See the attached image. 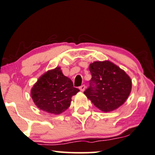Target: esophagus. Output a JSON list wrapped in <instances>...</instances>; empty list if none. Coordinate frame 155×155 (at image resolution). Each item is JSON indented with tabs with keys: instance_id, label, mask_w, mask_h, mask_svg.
Wrapping results in <instances>:
<instances>
[{
	"instance_id": "34e87169",
	"label": "esophagus",
	"mask_w": 155,
	"mask_h": 155,
	"mask_svg": "<svg viewBox=\"0 0 155 155\" xmlns=\"http://www.w3.org/2000/svg\"><path fill=\"white\" fill-rule=\"evenodd\" d=\"M79 89L81 91H84L85 89H86V86H85V85H82V86H81L79 87Z\"/></svg>"
}]
</instances>
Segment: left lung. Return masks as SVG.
Here are the masks:
<instances>
[{"label":"left lung","mask_w":155,"mask_h":155,"mask_svg":"<svg viewBox=\"0 0 155 155\" xmlns=\"http://www.w3.org/2000/svg\"><path fill=\"white\" fill-rule=\"evenodd\" d=\"M91 79L84 93L102 112H111L124 103L131 91V80L124 71L109 61L89 66Z\"/></svg>","instance_id":"obj_1"}]
</instances>
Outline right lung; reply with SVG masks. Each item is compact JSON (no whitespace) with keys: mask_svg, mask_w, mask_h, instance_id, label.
<instances>
[{"mask_svg":"<svg viewBox=\"0 0 155 155\" xmlns=\"http://www.w3.org/2000/svg\"><path fill=\"white\" fill-rule=\"evenodd\" d=\"M78 91L71 79L63 74L60 67H56L38 78L31 89V95L39 109L59 114L68 109L71 97Z\"/></svg>","mask_w":155,"mask_h":155,"instance_id":"right-lung-1","label":"right lung"}]
</instances>
